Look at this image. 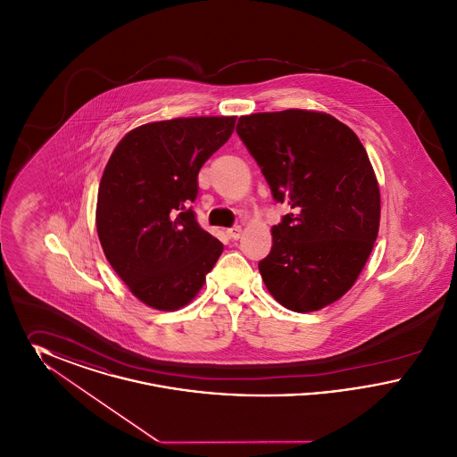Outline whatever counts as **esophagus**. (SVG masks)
<instances>
[{"label":"esophagus","mask_w":457,"mask_h":457,"mask_svg":"<svg viewBox=\"0 0 457 457\" xmlns=\"http://www.w3.org/2000/svg\"><path fill=\"white\" fill-rule=\"evenodd\" d=\"M226 233H228L229 238L238 239L241 237V233H243V229H241V226H235V228H229Z\"/></svg>","instance_id":"34e87169"}]
</instances>
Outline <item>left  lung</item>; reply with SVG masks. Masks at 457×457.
<instances>
[{
	"label": "left lung",
	"instance_id": "8db88e82",
	"mask_svg": "<svg viewBox=\"0 0 457 457\" xmlns=\"http://www.w3.org/2000/svg\"><path fill=\"white\" fill-rule=\"evenodd\" d=\"M239 138L278 202L293 212L272 226L262 279L287 310L317 312L356 283L380 226V190L356 133L324 111L239 116Z\"/></svg>",
	"mask_w": 457,
	"mask_h": 457
}]
</instances>
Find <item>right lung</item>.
I'll return each mask as SVG.
<instances>
[{
    "label": "right lung",
    "mask_w": 457,
    "mask_h": 457,
    "mask_svg": "<svg viewBox=\"0 0 457 457\" xmlns=\"http://www.w3.org/2000/svg\"><path fill=\"white\" fill-rule=\"evenodd\" d=\"M237 116L151 121L114 147L99 183L96 226L111 267L142 303H190L222 243L195 220L196 176L235 130Z\"/></svg>",
    "instance_id": "1"
}]
</instances>
